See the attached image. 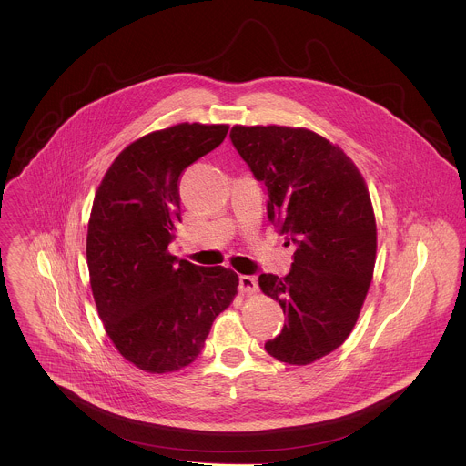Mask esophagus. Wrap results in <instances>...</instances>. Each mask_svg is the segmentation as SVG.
Masks as SVG:
<instances>
[{
	"mask_svg": "<svg viewBox=\"0 0 466 466\" xmlns=\"http://www.w3.org/2000/svg\"><path fill=\"white\" fill-rule=\"evenodd\" d=\"M238 289H240V292H244V294H253V292L258 290V281H257L255 276L242 274V276L238 278Z\"/></svg>",
	"mask_w": 466,
	"mask_h": 466,
	"instance_id": "34e87169",
	"label": "esophagus"
}]
</instances>
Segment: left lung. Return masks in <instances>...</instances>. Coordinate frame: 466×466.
<instances>
[{"label":"left lung","mask_w":466,"mask_h":466,"mask_svg":"<svg viewBox=\"0 0 466 466\" xmlns=\"http://www.w3.org/2000/svg\"><path fill=\"white\" fill-rule=\"evenodd\" d=\"M229 137L266 187L270 224L296 248L287 276L258 278L285 314L267 353L310 364L346 340L371 283L377 226L368 188L350 157L309 129L235 126Z\"/></svg>","instance_id":"obj_1"}]
</instances>
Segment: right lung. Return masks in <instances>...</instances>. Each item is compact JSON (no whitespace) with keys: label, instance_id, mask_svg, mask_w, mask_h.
I'll return each mask as SVG.
<instances>
[{"label":"right lung","instance_id":"1","mask_svg":"<svg viewBox=\"0 0 466 466\" xmlns=\"http://www.w3.org/2000/svg\"><path fill=\"white\" fill-rule=\"evenodd\" d=\"M228 126L179 124L131 143L98 187L87 226V268L98 316L139 370L170 373L199 357L238 276L168 253L181 222L179 177L217 148Z\"/></svg>","mask_w":466,"mask_h":466}]
</instances>
